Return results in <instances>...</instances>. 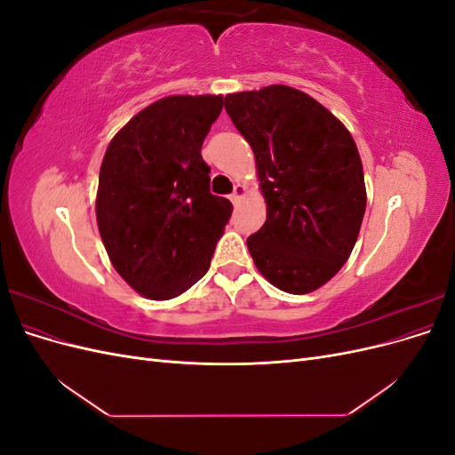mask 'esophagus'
<instances>
[{
  "instance_id": "1",
  "label": "esophagus",
  "mask_w": 455,
  "mask_h": 455,
  "mask_svg": "<svg viewBox=\"0 0 455 455\" xmlns=\"http://www.w3.org/2000/svg\"><path fill=\"white\" fill-rule=\"evenodd\" d=\"M244 194H246L244 186H243V184H235V188H233V194L229 196V199H231V203H239V199H241Z\"/></svg>"
}]
</instances>
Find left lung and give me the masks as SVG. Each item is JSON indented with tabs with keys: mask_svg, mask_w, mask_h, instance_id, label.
<instances>
[{
	"mask_svg": "<svg viewBox=\"0 0 455 455\" xmlns=\"http://www.w3.org/2000/svg\"><path fill=\"white\" fill-rule=\"evenodd\" d=\"M226 112L254 151L267 203L266 224L246 239L254 264L279 291L313 292L347 261L366 211L353 136L286 85L228 94Z\"/></svg>",
	"mask_w": 455,
	"mask_h": 455,
	"instance_id": "8db88e82",
	"label": "left lung"
}]
</instances>
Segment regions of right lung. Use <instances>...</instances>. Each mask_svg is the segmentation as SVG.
Masks as SVG:
<instances>
[{"label":"right lung","instance_id":"1","mask_svg":"<svg viewBox=\"0 0 455 455\" xmlns=\"http://www.w3.org/2000/svg\"><path fill=\"white\" fill-rule=\"evenodd\" d=\"M224 96L174 94L136 114L109 142L96 222L116 271L149 299H171L209 271L231 216L211 194L201 146Z\"/></svg>","mask_w":455,"mask_h":455}]
</instances>
